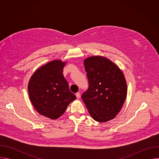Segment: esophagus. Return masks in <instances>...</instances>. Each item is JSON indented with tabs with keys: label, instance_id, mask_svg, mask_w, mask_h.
I'll return each instance as SVG.
<instances>
[{
	"label": "esophagus",
	"instance_id": "obj_1",
	"mask_svg": "<svg viewBox=\"0 0 159 159\" xmlns=\"http://www.w3.org/2000/svg\"><path fill=\"white\" fill-rule=\"evenodd\" d=\"M75 96H76L77 98H80V93H77L75 94Z\"/></svg>",
	"mask_w": 159,
	"mask_h": 159
}]
</instances>
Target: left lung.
<instances>
[{
    "instance_id": "left-lung-1",
    "label": "left lung",
    "mask_w": 159,
    "mask_h": 159,
    "mask_svg": "<svg viewBox=\"0 0 159 159\" xmlns=\"http://www.w3.org/2000/svg\"><path fill=\"white\" fill-rule=\"evenodd\" d=\"M89 88L82 99L90 116L104 123L114 119L120 111L127 94L125 76L119 67L101 56L90 57L84 61Z\"/></svg>"
}]
</instances>
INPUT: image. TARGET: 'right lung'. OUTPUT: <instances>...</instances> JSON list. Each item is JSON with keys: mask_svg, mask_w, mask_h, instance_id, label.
Segmentation results:
<instances>
[{"mask_svg": "<svg viewBox=\"0 0 159 159\" xmlns=\"http://www.w3.org/2000/svg\"><path fill=\"white\" fill-rule=\"evenodd\" d=\"M66 62L56 60L41 66L31 76L28 84L31 102L40 115L56 120L76 99L63 75Z\"/></svg>", "mask_w": 159, "mask_h": 159, "instance_id": "right-lung-1", "label": "right lung"}]
</instances>
